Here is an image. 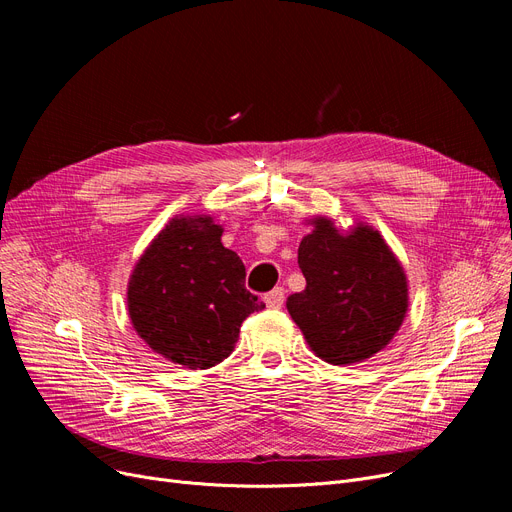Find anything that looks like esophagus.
I'll return each instance as SVG.
<instances>
[{
    "label": "esophagus",
    "instance_id": "1",
    "mask_svg": "<svg viewBox=\"0 0 512 512\" xmlns=\"http://www.w3.org/2000/svg\"><path fill=\"white\" fill-rule=\"evenodd\" d=\"M265 305L270 307V309H280L282 305H284V301H286V292H284V288H274V290H270L265 294Z\"/></svg>",
    "mask_w": 512,
    "mask_h": 512
}]
</instances>
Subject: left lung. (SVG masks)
Here are the masks:
<instances>
[{
  "label": "left lung",
  "mask_w": 512,
  "mask_h": 512,
  "mask_svg": "<svg viewBox=\"0 0 512 512\" xmlns=\"http://www.w3.org/2000/svg\"><path fill=\"white\" fill-rule=\"evenodd\" d=\"M313 224L299 247L307 286L290 294L288 313L324 361L348 365L369 359L405 319V272L378 230L359 224L351 234H340L326 218Z\"/></svg>",
  "instance_id": "1"
}]
</instances>
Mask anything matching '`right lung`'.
Wrapping results in <instances>:
<instances>
[{"label":"right lung","instance_id":"obj_1","mask_svg":"<svg viewBox=\"0 0 512 512\" xmlns=\"http://www.w3.org/2000/svg\"><path fill=\"white\" fill-rule=\"evenodd\" d=\"M211 218H174L128 282L134 330L168 361L209 369L234 351L240 324L263 309L245 286V263L222 245Z\"/></svg>","mask_w":512,"mask_h":512}]
</instances>
